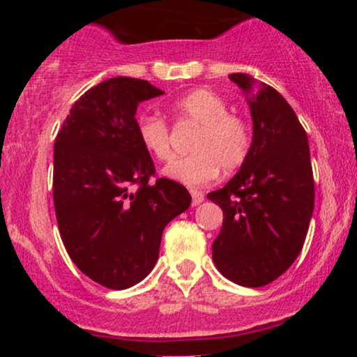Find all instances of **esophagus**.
I'll return each mask as SVG.
<instances>
[{
    "label": "esophagus",
    "mask_w": 357,
    "mask_h": 357,
    "mask_svg": "<svg viewBox=\"0 0 357 357\" xmlns=\"http://www.w3.org/2000/svg\"><path fill=\"white\" fill-rule=\"evenodd\" d=\"M191 198H192V206H198V204H202L204 202V195L202 191H191Z\"/></svg>",
    "instance_id": "1"
}]
</instances>
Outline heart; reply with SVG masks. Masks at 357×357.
Segmentation results:
<instances>
[{
  "label": "heart",
  "instance_id": "1",
  "mask_svg": "<svg viewBox=\"0 0 357 357\" xmlns=\"http://www.w3.org/2000/svg\"><path fill=\"white\" fill-rule=\"evenodd\" d=\"M179 122L199 126L191 142L192 154L171 161L162 174L186 186H203L213 181L220 167L225 173L238 169L248 158L252 136L240 116L230 114L228 102L210 89H195L169 104ZM141 146L158 161L173 155L171 130L166 121L142 116L136 122Z\"/></svg>",
  "mask_w": 357,
  "mask_h": 357
}]
</instances>
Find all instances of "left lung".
Segmentation results:
<instances>
[{"instance_id":"obj_1","label":"left lung","mask_w":357,"mask_h":357,"mask_svg":"<svg viewBox=\"0 0 357 357\" xmlns=\"http://www.w3.org/2000/svg\"><path fill=\"white\" fill-rule=\"evenodd\" d=\"M230 80L247 93L253 122L248 158L208 199L223 210L213 261L228 280L264 287L304 247L314 211V176L304 127L275 89L247 73Z\"/></svg>"}]
</instances>
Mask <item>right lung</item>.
Listing matches in <instances>:
<instances>
[{"label":"right lung","instance_id":"add662e5","mask_svg":"<svg viewBox=\"0 0 357 357\" xmlns=\"http://www.w3.org/2000/svg\"><path fill=\"white\" fill-rule=\"evenodd\" d=\"M147 80L114 77L72 105L53 147V203L61 241L82 273L107 289L154 268L166 225L186 211L183 184L154 176L136 132L141 102L162 96Z\"/></svg>","mask_w":357,"mask_h":357}]
</instances>
